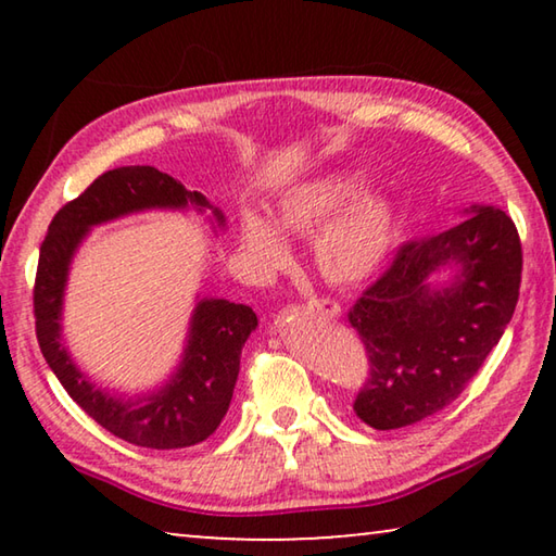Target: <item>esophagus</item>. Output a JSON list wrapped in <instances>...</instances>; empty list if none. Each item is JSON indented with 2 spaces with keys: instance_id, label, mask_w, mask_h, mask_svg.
Wrapping results in <instances>:
<instances>
[{
  "instance_id": "1",
  "label": "esophagus",
  "mask_w": 556,
  "mask_h": 556,
  "mask_svg": "<svg viewBox=\"0 0 556 556\" xmlns=\"http://www.w3.org/2000/svg\"><path fill=\"white\" fill-rule=\"evenodd\" d=\"M308 308H312V312H316V314H324L328 318L341 316V306H338L336 301H331V299H312V301H308Z\"/></svg>"
}]
</instances>
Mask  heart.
<instances>
[{
  "label": "heart",
  "instance_id": "obj_1",
  "mask_svg": "<svg viewBox=\"0 0 556 556\" xmlns=\"http://www.w3.org/2000/svg\"><path fill=\"white\" fill-rule=\"evenodd\" d=\"M269 215L244 211L240 218L238 244L257 279L289 267L285 235H314L318 271L333 285H361L384 267L400 235L397 201L388 191L368 188V174L357 166L331 168L287 186Z\"/></svg>",
  "mask_w": 556,
  "mask_h": 556
}]
</instances>
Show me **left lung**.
Instances as JSON below:
<instances>
[{
  "label": "left lung",
  "mask_w": 556,
  "mask_h": 556,
  "mask_svg": "<svg viewBox=\"0 0 556 556\" xmlns=\"http://www.w3.org/2000/svg\"><path fill=\"white\" fill-rule=\"evenodd\" d=\"M464 215L404 244L348 316L370 361L353 409L372 429H402L444 409L510 324L522 275L515 223L495 205Z\"/></svg>",
  "instance_id": "1"
}]
</instances>
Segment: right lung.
Listing matches in <instances>:
<instances>
[{"instance_id": "right-lung-1", "label": "right lung", "mask_w": 556, "mask_h": 556, "mask_svg": "<svg viewBox=\"0 0 556 556\" xmlns=\"http://www.w3.org/2000/svg\"><path fill=\"white\" fill-rule=\"evenodd\" d=\"M149 211L205 215L213 235L228 230L220 208L154 166H119L55 213L41 244L34 314L41 353L65 392L110 434L144 448H186L208 439L230 407L242 345L257 328L250 306L195 296L176 368L156 388L127 394L75 363L63 336V301L73 260L92 228Z\"/></svg>"}]
</instances>
